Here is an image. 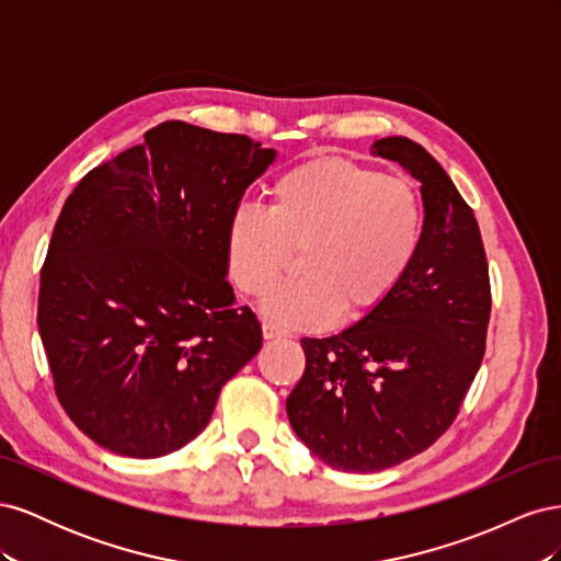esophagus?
Listing matches in <instances>:
<instances>
[{
    "instance_id": "1",
    "label": "esophagus",
    "mask_w": 561,
    "mask_h": 561,
    "mask_svg": "<svg viewBox=\"0 0 561 561\" xmlns=\"http://www.w3.org/2000/svg\"><path fill=\"white\" fill-rule=\"evenodd\" d=\"M262 334H264V339H287V336H293L290 330L278 328V325H274V322H264Z\"/></svg>"
}]
</instances>
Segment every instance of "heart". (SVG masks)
Returning a JSON list of instances; mask_svg holds the SVG:
<instances>
[{"mask_svg": "<svg viewBox=\"0 0 561 561\" xmlns=\"http://www.w3.org/2000/svg\"><path fill=\"white\" fill-rule=\"evenodd\" d=\"M423 236L414 184L348 159L304 161L274 180L266 210L236 208L225 227V268L245 297H266L299 252V278L264 301V316L325 328L363 318L396 293Z\"/></svg>", "mask_w": 561, "mask_h": 561, "instance_id": "heart-1", "label": "heart"}]
</instances>
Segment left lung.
<instances>
[{"label": "left lung", "instance_id": "left-lung-1", "mask_svg": "<svg viewBox=\"0 0 561 561\" xmlns=\"http://www.w3.org/2000/svg\"><path fill=\"white\" fill-rule=\"evenodd\" d=\"M371 154L421 182L423 236L396 293L325 339H301L307 367L285 410L322 463L377 472L428 449L478 375L491 313L478 219L451 178L410 138Z\"/></svg>", "mask_w": 561, "mask_h": 561}]
</instances>
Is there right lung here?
<instances>
[{
    "instance_id": "1",
    "label": "right lung",
    "mask_w": 561,
    "mask_h": 561,
    "mask_svg": "<svg viewBox=\"0 0 561 561\" xmlns=\"http://www.w3.org/2000/svg\"><path fill=\"white\" fill-rule=\"evenodd\" d=\"M278 151L165 122L67 196L39 285L56 396L93 443L130 458L184 447L262 348L233 309L225 227Z\"/></svg>"
}]
</instances>
